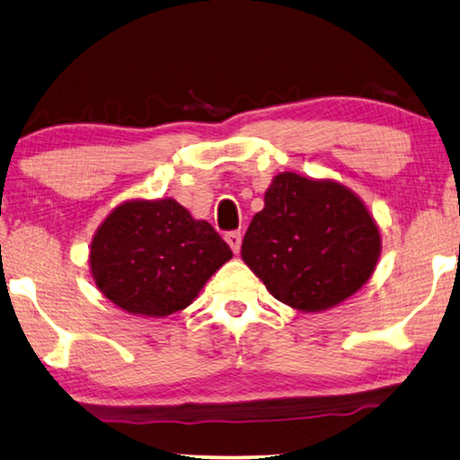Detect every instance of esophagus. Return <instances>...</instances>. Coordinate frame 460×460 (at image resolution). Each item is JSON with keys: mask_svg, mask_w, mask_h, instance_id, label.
<instances>
[{"mask_svg": "<svg viewBox=\"0 0 460 460\" xmlns=\"http://www.w3.org/2000/svg\"><path fill=\"white\" fill-rule=\"evenodd\" d=\"M226 243L230 244V249L234 251V253H238L243 244V234L241 232H228V234H226Z\"/></svg>", "mask_w": 460, "mask_h": 460, "instance_id": "obj_1", "label": "esophagus"}]
</instances>
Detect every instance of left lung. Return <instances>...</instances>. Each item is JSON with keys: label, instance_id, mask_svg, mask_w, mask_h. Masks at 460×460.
Wrapping results in <instances>:
<instances>
[{"label": "left lung", "instance_id": "8db88e82", "mask_svg": "<svg viewBox=\"0 0 460 460\" xmlns=\"http://www.w3.org/2000/svg\"><path fill=\"white\" fill-rule=\"evenodd\" d=\"M379 255V226L358 194L335 180L293 172L272 180L241 247L268 291L299 312H323L351 297Z\"/></svg>", "mask_w": 460, "mask_h": 460}]
</instances>
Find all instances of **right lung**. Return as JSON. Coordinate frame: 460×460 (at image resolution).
<instances>
[{
  "mask_svg": "<svg viewBox=\"0 0 460 460\" xmlns=\"http://www.w3.org/2000/svg\"><path fill=\"white\" fill-rule=\"evenodd\" d=\"M232 257L205 219L173 199L125 200L92 238L93 282L121 310L165 318L197 299L205 282Z\"/></svg>",
  "mask_w": 460,
  "mask_h": 460,
  "instance_id": "right-lung-1",
  "label": "right lung"
}]
</instances>
